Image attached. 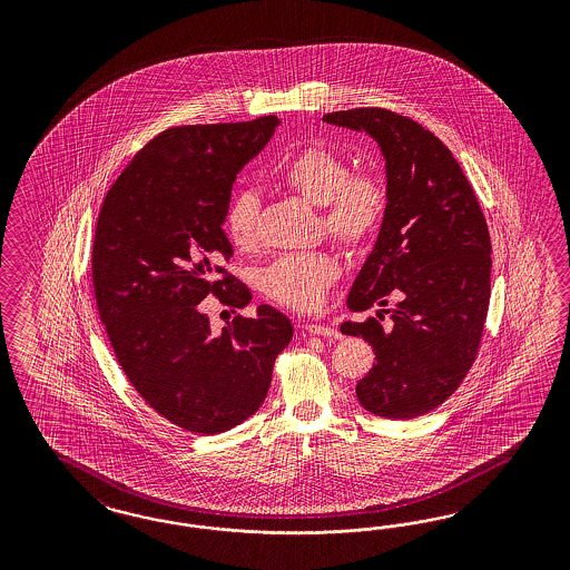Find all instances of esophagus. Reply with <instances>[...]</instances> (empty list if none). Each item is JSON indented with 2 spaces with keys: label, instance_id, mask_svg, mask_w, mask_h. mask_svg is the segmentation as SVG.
I'll use <instances>...</instances> for the list:
<instances>
[{
  "label": "esophagus",
  "instance_id": "1",
  "mask_svg": "<svg viewBox=\"0 0 570 570\" xmlns=\"http://www.w3.org/2000/svg\"><path fill=\"white\" fill-rule=\"evenodd\" d=\"M307 332H309L311 336H328V338H341V332L336 328H330V326H324V324H309L307 326Z\"/></svg>",
  "mask_w": 570,
  "mask_h": 570
}]
</instances>
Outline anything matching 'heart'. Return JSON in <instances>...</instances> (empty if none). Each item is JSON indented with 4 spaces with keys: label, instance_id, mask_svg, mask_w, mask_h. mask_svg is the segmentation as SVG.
I'll return each mask as SVG.
<instances>
[{
    "label": "heart",
    "instance_id": "1",
    "mask_svg": "<svg viewBox=\"0 0 570 570\" xmlns=\"http://www.w3.org/2000/svg\"><path fill=\"white\" fill-rule=\"evenodd\" d=\"M277 181L320 207V222L330 238L348 248L370 240L386 210V186L372 171H348L343 156L322 146H309L279 169ZM259 200L253 191H240L225 210V232L240 250L257 244ZM338 263L328 253H294L274 261L261 276L269 298L294 311L317 307L334 279Z\"/></svg>",
    "mask_w": 570,
    "mask_h": 570
}]
</instances>
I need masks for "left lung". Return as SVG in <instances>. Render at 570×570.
Listing matches in <instances>:
<instances>
[{
    "mask_svg": "<svg viewBox=\"0 0 570 570\" xmlns=\"http://www.w3.org/2000/svg\"><path fill=\"white\" fill-rule=\"evenodd\" d=\"M330 125L376 139L386 169V210L379 238L346 298L351 311H376L345 322L376 363L357 382L372 414L410 420L455 393L476 360L491 296V238L476 194L448 146L386 108L324 115ZM382 312L392 322L381 326Z\"/></svg>",
    "mask_w": 570,
    "mask_h": 570,
    "instance_id": "8db88e82",
    "label": "left lung"
}]
</instances>
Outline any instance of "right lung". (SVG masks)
<instances>
[{
    "mask_svg": "<svg viewBox=\"0 0 570 570\" xmlns=\"http://www.w3.org/2000/svg\"><path fill=\"white\" fill-rule=\"evenodd\" d=\"M277 125L269 115L171 127L104 198L91 253L100 320L139 397L184 431L217 434L255 414L293 341L291 320L269 305L222 332L200 307L208 294L234 309L253 298L222 267L234 255L225 210L236 175Z\"/></svg>",
    "mask_w": 570,
    "mask_h": 570,
    "instance_id": "add662e5",
    "label": "right lung"
}]
</instances>
